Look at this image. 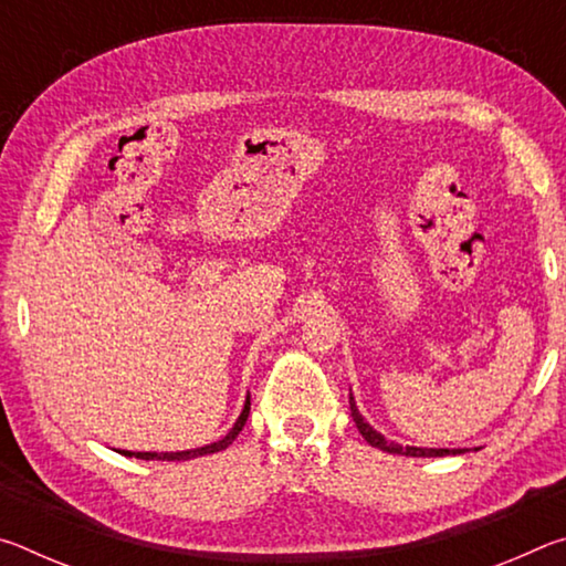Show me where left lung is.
<instances>
[{
  "label": "left lung",
  "mask_w": 566,
  "mask_h": 566,
  "mask_svg": "<svg viewBox=\"0 0 566 566\" xmlns=\"http://www.w3.org/2000/svg\"><path fill=\"white\" fill-rule=\"evenodd\" d=\"M349 409H352V419H354V424H357L359 434L367 439L371 447L381 449V452L401 454V457H447V454H464L467 452V449H427V447H401L397 442H389L385 434L377 432V429L361 417V411L357 409V401H354L352 395H349Z\"/></svg>",
  "instance_id": "left-lung-1"
}]
</instances>
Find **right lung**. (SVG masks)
I'll return each instance as SVG.
<instances>
[{
	"mask_svg": "<svg viewBox=\"0 0 566 566\" xmlns=\"http://www.w3.org/2000/svg\"><path fill=\"white\" fill-rule=\"evenodd\" d=\"M247 417H249V395H247L242 415L237 417L234 427L229 429V432H227L222 439H219V442L197 447V449H187V452H161V454H159V452H127V449H122L119 454H124V457H137V459H161V462H187V459H197V457H207V454L222 452V449H227L229 444H232L234 439H237V434L242 432V427L247 424Z\"/></svg>",
	"mask_w": 566,
	"mask_h": 566,
	"instance_id": "add662e5",
	"label": "right lung"
}]
</instances>
